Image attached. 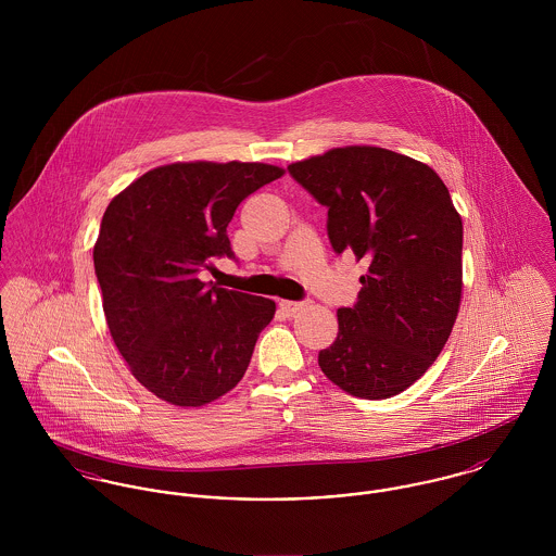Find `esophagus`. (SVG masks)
I'll return each mask as SVG.
<instances>
[{
	"label": "esophagus",
	"mask_w": 556,
	"mask_h": 556,
	"mask_svg": "<svg viewBox=\"0 0 556 556\" xmlns=\"http://www.w3.org/2000/svg\"><path fill=\"white\" fill-rule=\"evenodd\" d=\"M280 308H282V313H287V315H295V313H300V311L304 308V302L282 300V302H280Z\"/></svg>",
	"instance_id": "1"
}]
</instances>
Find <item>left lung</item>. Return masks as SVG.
Here are the masks:
<instances>
[{"label": "left lung", "mask_w": 556, "mask_h": 556, "mask_svg": "<svg viewBox=\"0 0 556 556\" xmlns=\"http://www.w3.org/2000/svg\"><path fill=\"white\" fill-rule=\"evenodd\" d=\"M289 173L327 207L333 252L370 263L318 366L351 396H396L432 366L458 317L463 220L450 190L428 164L370 146L329 150Z\"/></svg>", "instance_id": "8db88e82"}]
</instances>
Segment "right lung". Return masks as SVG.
<instances>
[{
	"mask_svg": "<svg viewBox=\"0 0 556 556\" xmlns=\"http://www.w3.org/2000/svg\"><path fill=\"white\" fill-rule=\"evenodd\" d=\"M263 162H175L148 170L106 207L93 269L109 331L132 375L177 406L231 392L276 304L199 280L236 258L227 227L239 203L282 177Z\"/></svg>",
	"mask_w": 556,
	"mask_h": 556,
	"instance_id": "add662e5",
	"label": "right lung"
}]
</instances>
